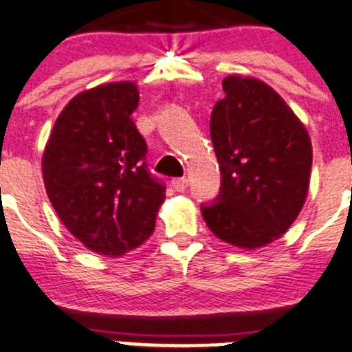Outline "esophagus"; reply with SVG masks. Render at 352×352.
<instances>
[{
  "label": "esophagus",
  "instance_id": "1",
  "mask_svg": "<svg viewBox=\"0 0 352 352\" xmlns=\"http://www.w3.org/2000/svg\"><path fill=\"white\" fill-rule=\"evenodd\" d=\"M172 186L177 192H184L186 188H188V179H186V177H182V179H173Z\"/></svg>",
  "mask_w": 352,
  "mask_h": 352
}]
</instances>
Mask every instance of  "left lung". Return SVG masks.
Listing matches in <instances>:
<instances>
[{
    "instance_id": "left-lung-1",
    "label": "left lung",
    "mask_w": 352,
    "mask_h": 352,
    "mask_svg": "<svg viewBox=\"0 0 352 352\" xmlns=\"http://www.w3.org/2000/svg\"><path fill=\"white\" fill-rule=\"evenodd\" d=\"M223 91L210 117L221 195L201 214L217 239L252 251L280 239L298 217L312 144L296 113L263 80L228 75Z\"/></svg>"
}]
</instances>
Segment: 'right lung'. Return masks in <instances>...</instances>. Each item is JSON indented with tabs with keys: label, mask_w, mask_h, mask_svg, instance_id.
Returning a JSON list of instances; mask_svg holds the SVG:
<instances>
[{
	"label": "right lung",
	"mask_w": 352,
	"mask_h": 352,
	"mask_svg": "<svg viewBox=\"0 0 352 352\" xmlns=\"http://www.w3.org/2000/svg\"><path fill=\"white\" fill-rule=\"evenodd\" d=\"M137 82L96 85L68 101L42 157L45 191L66 230L89 251L124 256L153 235L164 186L145 164L133 122Z\"/></svg>",
	"instance_id": "1"
}]
</instances>
